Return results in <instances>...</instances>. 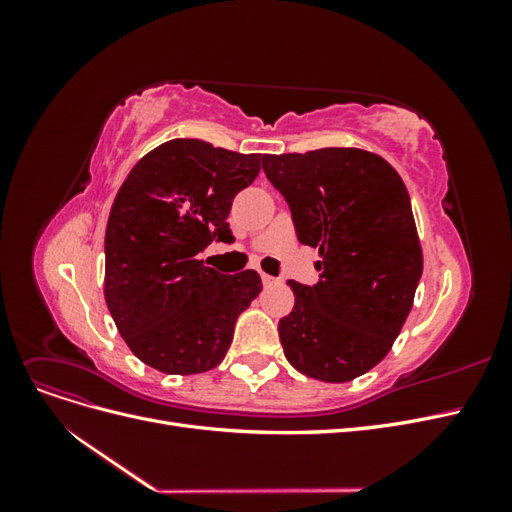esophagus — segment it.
I'll return each instance as SVG.
<instances>
[{"label": "esophagus", "instance_id": "1", "mask_svg": "<svg viewBox=\"0 0 512 512\" xmlns=\"http://www.w3.org/2000/svg\"><path fill=\"white\" fill-rule=\"evenodd\" d=\"M260 277H262V284H265V286H273V284H277L275 277H271V275H267V273H262Z\"/></svg>", "mask_w": 512, "mask_h": 512}]
</instances>
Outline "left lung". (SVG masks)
<instances>
[{"mask_svg":"<svg viewBox=\"0 0 512 512\" xmlns=\"http://www.w3.org/2000/svg\"><path fill=\"white\" fill-rule=\"evenodd\" d=\"M262 170L286 198L299 241L320 256L318 284L288 282L286 359L322 382L359 378L389 354L423 273L406 185L384 158L354 147L262 156Z\"/></svg>","mask_w":512,"mask_h":512,"instance_id":"8db88e82","label":"left lung"}]
</instances>
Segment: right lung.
Masks as SVG:
<instances>
[{
  "label": "right lung",
  "instance_id": "add662e5",
  "mask_svg": "<svg viewBox=\"0 0 512 512\" xmlns=\"http://www.w3.org/2000/svg\"><path fill=\"white\" fill-rule=\"evenodd\" d=\"M258 173L260 153L175 138L121 183L104 237V299L145 365L188 376L222 363L262 282L252 269L224 275L196 256L215 239H232V198Z\"/></svg>",
  "mask_w": 512,
  "mask_h": 512
}]
</instances>
